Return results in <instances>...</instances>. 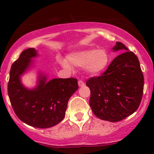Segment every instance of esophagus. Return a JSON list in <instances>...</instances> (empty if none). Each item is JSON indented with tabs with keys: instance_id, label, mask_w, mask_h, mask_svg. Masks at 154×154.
<instances>
[{
	"instance_id": "1",
	"label": "esophagus",
	"mask_w": 154,
	"mask_h": 154,
	"mask_svg": "<svg viewBox=\"0 0 154 154\" xmlns=\"http://www.w3.org/2000/svg\"><path fill=\"white\" fill-rule=\"evenodd\" d=\"M78 86L80 87H83V86H85V83H83L82 80H79V81H78Z\"/></svg>"
}]
</instances>
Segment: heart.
Instances as JSON below:
<instances>
[{
  "label": "heart",
  "mask_w": 154,
  "mask_h": 154,
  "mask_svg": "<svg viewBox=\"0 0 154 154\" xmlns=\"http://www.w3.org/2000/svg\"><path fill=\"white\" fill-rule=\"evenodd\" d=\"M66 60L60 61V66L66 69H71V66L84 68L86 74L98 76L104 72L110 63V56L105 49H86L70 53Z\"/></svg>",
  "instance_id": "b5f03b06"
}]
</instances>
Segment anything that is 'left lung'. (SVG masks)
Segmentation results:
<instances>
[{
    "label": "left lung",
    "instance_id": "left-lung-1",
    "mask_svg": "<svg viewBox=\"0 0 154 154\" xmlns=\"http://www.w3.org/2000/svg\"><path fill=\"white\" fill-rule=\"evenodd\" d=\"M123 53L112 60L102 76L86 81L90 88L89 105L93 113L103 121L116 122L139 108L144 89V77L136 54L117 42L112 51Z\"/></svg>",
    "mask_w": 154,
    "mask_h": 154
}]
</instances>
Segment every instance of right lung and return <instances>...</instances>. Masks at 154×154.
Here are the masks:
<instances>
[{
	"instance_id": "1",
	"label": "right lung",
	"mask_w": 154,
	"mask_h": 154,
	"mask_svg": "<svg viewBox=\"0 0 154 154\" xmlns=\"http://www.w3.org/2000/svg\"><path fill=\"white\" fill-rule=\"evenodd\" d=\"M38 57L35 48L23 51L10 69L8 94L12 108L18 119L31 127L49 128L58 125L66 115L68 102L78 89L74 78H54L37 71L36 85L28 88L21 77L34 68L33 59Z\"/></svg>"
}]
</instances>
